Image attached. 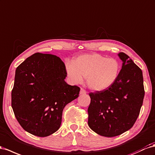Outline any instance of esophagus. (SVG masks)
Segmentation results:
<instances>
[{"mask_svg":"<svg viewBox=\"0 0 155 155\" xmlns=\"http://www.w3.org/2000/svg\"><path fill=\"white\" fill-rule=\"evenodd\" d=\"M87 93V91L84 89H83V88H81V90H80V94H84Z\"/></svg>","mask_w":155,"mask_h":155,"instance_id":"esophagus-1","label":"esophagus"}]
</instances>
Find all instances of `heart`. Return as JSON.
Wrapping results in <instances>:
<instances>
[{
  "mask_svg": "<svg viewBox=\"0 0 155 155\" xmlns=\"http://www.w3.org/2000/svg\"><path fill=\"white\" fill-rule=\"evenodd\" d=\"M66 70L74 83H81L85 77L90 89L101 91L114 84L119 77L120 65L115 58L90 54L78 57L74 64L68 63Z\"/></svg>",
  "mask_w": 155,
  "mask_h": 155,
  "instance_id": "1",
  "label": "heart"
}]
</instances>
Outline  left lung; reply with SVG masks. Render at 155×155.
I'll list each match as a JSON object with an SVG mask.
<instances>
[{"label":"left lung","instance_id":"8db88e82","mask_svg":"<svg viewBox=\"0 0 155 155\" xmlns=\"http://www.w3.org/2000/svg\"><path fill=\"white\" fill-rule=\"evenodd\" d=\"M122 68L114 84L90 93L88 124L98 134L114 137L130 129L138 117L145 95L141 70L123 52Z\"/></svg>","mask_w":155,"mask_h":155}]
</instances>
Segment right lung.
Returning a JSON list of instances; mask_svg holds the SVG:
<instances>
[{
  "label": "right lung",
  "mask_w": 155,
  "mask_h": 155,
  "mask_svg": "<svg viewBox=\"0 0 155 155\" xmlns=\"http://www.w3.org/2000/svg\"><path fill=\"white\" fill-rule=\"evenodd\" d=\"M66 76L64 63L52 54L35 53L18 66L12 107L25 130L46 137L60 128L63 109L80 91L65 82Z\"/></svg>",
  "instance_id": "right-lung-1"
}]
</instances>
